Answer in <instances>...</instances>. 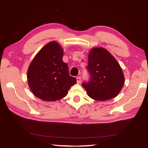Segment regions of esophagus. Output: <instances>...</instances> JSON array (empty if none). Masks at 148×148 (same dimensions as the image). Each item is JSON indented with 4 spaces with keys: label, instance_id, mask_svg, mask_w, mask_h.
Returning <instances> with one entry per match:
<instances>
[{
    "label": "esophagus",
    "instance_id": "34e87169",
    "mask_svg": "<svg viewBox=\"0 0 148 148\" xmlns=\"http://www.w3.org/2000/svg\"><path fill=\"white\" fill-rule=\"evenodd\" d=\"M80 81H81V77H77V83L79 84V83L80 82Z\"/></svg>",
    "mask_w": 148,
    "mask_h": 148
}]
</instances>
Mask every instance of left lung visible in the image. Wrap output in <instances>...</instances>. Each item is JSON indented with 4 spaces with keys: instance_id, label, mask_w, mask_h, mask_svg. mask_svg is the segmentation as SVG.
<instances>
[{
    "instance_id": "obj_1",
    "label": "left lung",
    "mask_w": 148,
    "mask_h": 148,
    "mask_svg": "<svg viewBox=\"0 0 148 148\" xmlns=\"http://www.w3.org/2000/svg\"><path fill=\"white\" fill-rule=\"evenodd\" d=\"M88 60L90 80L82 84L88 96L101 101L115 97L125 82L122 70L115 58L106 49L95 47L90 50Z\"/></svg>"
}]
</instances>
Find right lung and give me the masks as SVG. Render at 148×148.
<instances>
[{
  "instance_id": "obj_1",
  "label": "right lung",
  "mask_w": 148,
  "mask_h": 148,
  "mask_svg": "<svg viewBox=\"0 0 148 148\" xmlns=\"http://www.w3.org/2000/svg\"><path fill=\"white\" fill-rule=\"evenodd\" d=\"M63 49L58 42H49L42 48L29 66V87L36 97L44 101H55L64 97L77 83L70 75L68 66L63 61Z\"/></svg>"
}]
</instances>
